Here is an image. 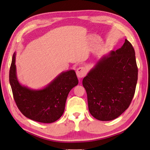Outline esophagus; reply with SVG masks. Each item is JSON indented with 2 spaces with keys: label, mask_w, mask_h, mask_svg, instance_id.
<instances>
[{
  "label": "esophagus",
  "mask_w": 150,
  "mask_h": 150,
  "mask_svg": "<svg viewBox=\"0 0 150 150\" xmlns=\"http://www.w3.org/2000/svg\"><path fill=\"white\" fill-rule=\"evenodd\" d=\"M76 73L77 76H78L79 78L81 79V78H83V77H84L86 75V73H87V70H86V69L85 67H80L79 68L77 69Z\"/></svg>",
  "instance_id": "1"
}]
</instances>
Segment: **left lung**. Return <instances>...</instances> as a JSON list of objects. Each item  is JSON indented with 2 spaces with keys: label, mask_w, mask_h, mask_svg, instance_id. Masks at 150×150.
<instances>
[{
  "label": "left lung",
  "mask_w": 150,
  "mask_h": 150,
  "mask_svg": "<svg viewBox=\"0 0 150 150\" xmlns=\"http://www.w3.org/2000/svg\"><path fill=\"white\" fill-rule=\"evenodd\" d=\"M137 80L134 50L125 39L122 47L101 57L83 79L90 114L100 121L118 117L131 103Z\"/></svg>",
  "instance_id": "8db88e82"
}]
</instances>
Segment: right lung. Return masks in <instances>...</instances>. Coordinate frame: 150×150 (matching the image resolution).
I'll return each instance as SVG.
<instances>
[{
    "instance_id": "right-lung-1",
    "label": "right lung",
    "mask_w": 150,
    "mask_h": 150,
    "mask_svg": "<svg viewBox=\"0 0 150 150\" xmlns=\"http://www.w3.org/2000/svg\"><path fill=\"white\" fill-rule=\"evenodd\" d=\"M16 56L14 53L9 71V81L19 110L27 118L38 122L50 123L59 120L64 112L70 91L79 83L75 70L63 71L45 87L33 90L18 81Z\"/></svg>"
}]
</instances>
